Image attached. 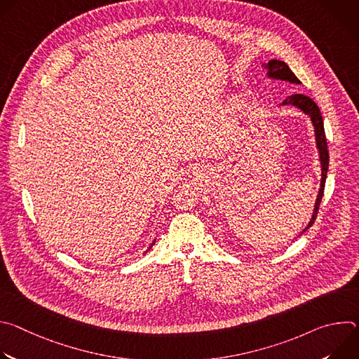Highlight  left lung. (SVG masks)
<instances>
[{"instance_id":"8db88e82","label":"left lung","mask_w":359,"mask_h":359,"mask_svg":"<svg viewBox=\"0 0 359 359\" xmlns=\"http://www.w3.org/2000/svg\"><path fill=\"white\" fill-rule=\"evenodd\" d=\"M267 71H269V76L270 78H276V79H281V81H288L292 83H301L299 79L294 75V72L288 68V65L283 61H277V60H271L267 65H266ZM294 105L297 108H299L302 112H305L306 115L311 116L313 125L316 128V136H317V146L320 150V158H321V168H323V177H321V187L318 191V197L316 201V209H314V215L313 219L310 222V224L305 227L310 229L318 215V209H320V204L323 200V194H324V187H325V179H327V172H328V165H330V153H328V146H327V137H325V130H324V121L320 112V108L317 107L316 102L310 97V96H305L302 93H295L288 96L284 102L283 105ZM304 230V231H305Z\"/></svg>"}]
</instances>
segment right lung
<instances>
[{
    "label": "right lung",
    "instance_id": "1",
    "mask_svg": "<svg viewBox=\"0 0 359 359\" xmlns=\"http://www.w3.org/2000/svg\"><path fill=\"white\" fill-rule=\"evenodd\" d=\"M153 244H155V241H153V243H151V245H153ZM151 245H150V247H151ZM150 247H149V248H150Z\"/></svg>",
    "mask_w": 359,
    "mask_h": 359
}]
</instances>
